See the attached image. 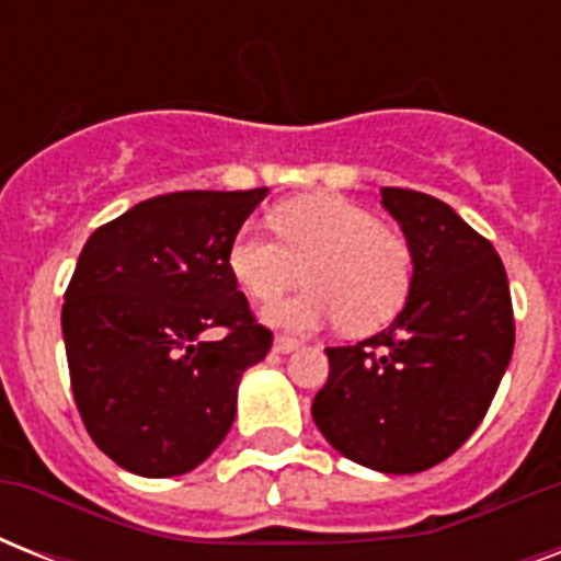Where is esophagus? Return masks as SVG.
<instances>
[{"instance_id":"esophagus-1","label":"esophagus","mask_w":561,"mask_h":561,"mask_svg":"<svg viewBox=\"0 0 561 561\" xmlns=\"http://www.w3.org/2000/svg\"><path fill=\"white\" fill-rule=\"evenodd\" d=\"M299 346L297 337H288V334H279L276 341H273V352H279V355H288V352H294Z\"/></svg>"}]
</instances>
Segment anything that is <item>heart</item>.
<instances>
[{"label": "heart", "instance_id": "1", "mask_svg": "<svg viewBox=\"0 0 561 561\" xmlns=\"http://www.w3.org/2000/svg\"><path fill=\"white\" fill-rule=\"evenodd\" d=\"M276 238L238 229L229 241L232 279L255 302H271L302 279L311 288L264 308V323L285 332H314L343 323L373 332L399 314L410 294L413 255L408 241L383 229L373 211L334 194L279 203L271 211Z\"/></svg>", "mask_w": 561, "mask_h": 561}]
</instances>
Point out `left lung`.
<instances>
[{
    "label": "left lung",
    "instance_id": "obj_1",
    "mask_svg": "<svg viewBox=\"0 0 561 561\" xmlns=\"http://www.w3.org/2000/svg\"><path fill=\"white\" fill-rule=\"evenodd\" d=\"M413 255L404 308L383 332L332 346L311 416L346 460L416 474L483 422L515 346L510 282L495 247L448 203L381 188Z\"/></svg>",
    "mask_w": 561,
    "mask_h": 561
}]
</instances>
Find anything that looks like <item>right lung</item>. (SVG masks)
I'll return each mask as SVG.
<instances>
[{
  "mask_svg": "<svg viewBox=\"0 0 561 561\" xmlns=\"http://www.w3.org/2000/svg\"><path fill=\"white\" fill-rule=\"evenodd\" d=\"M264 197L160 194L83 244L60 317L66 360L83 425L122 469L186 474L229 434L241 375L273 343L227 264ZM215 328L220 342L205 337Z\"/></svg>",
  "mask_w": 561,
  "mask_h": 561,
  "instance_id": "right-lung-1",
  "label": "right lung"
}]
</instances>
